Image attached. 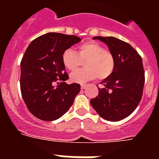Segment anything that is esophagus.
I'll use <instances>...</instances> for the list:
<instances>
[{
    "mask_svg": "<svg viewBox=\"0 0 159 159\" xmlns=\"http://www.w3.org/2000/svg\"><path fill=\"white\" fill-rule=\"evenodd\" d=\"M87 87V85L86 84H82L81 85V88H82V90H84L85 89V87Z\"/></svg>",
    "mask_w": 159,
    "mask_h": 159,
    "instance_id": "1",
    "label": "esophagus"
}]
</instances>
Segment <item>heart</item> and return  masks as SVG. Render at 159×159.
Wrapping results in <instances>:
<instances>
[{
	"label": "heart",
	"instance_id": "obj_1",
	"mask_svg": "<svg viewBox=\"0 0 159 159\" xmlns=\"http://www.w3.org/2000/svg\"><path fill=\"white\" fill-rule=\"evenodd\" d=\"M84 61L87 67L72 73V82L83 83L97 77L104 80L113 73L116 67L114 55L96 42H88L80 45L77 53L71 48H67L62 53V64L70 72L77 71Z\"/></svg>",
	"mask_w": 159,
	"mask_h": 159
}]
</instances>
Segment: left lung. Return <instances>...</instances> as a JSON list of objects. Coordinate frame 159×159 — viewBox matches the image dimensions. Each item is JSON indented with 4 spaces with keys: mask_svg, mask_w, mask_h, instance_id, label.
Segmentation results:
<instances>
[{
    "mask_svg": "<svg viewBox=\"0 0 159 159\" xmlns=\"http://www.w3.org/2000/svg\"><path fill=\"white\" fill-rule=\"evenodd\" d=\"M115 57L113 73L102 82L99 94L91 100L98 115L109 121H119L129 116L139 104L143 96L144 70L142 57L134 48L115 37L97 36Z\"/></svg>",
    "mask_w": 159,
    "mask_h": 159,
    "instance_id": "8db88e82",
    "label": "left lung"
}]
</instances>
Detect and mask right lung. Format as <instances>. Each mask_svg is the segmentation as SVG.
Segmentation results:
<instances>
[{"mask_svg":"<svg viewBox=\"0 0 159 159\" xmlns=\"http://www.w3.org/2000/svg\"><path fill=\"white\" fill-rule=\"evenodd\" d=\"M81 41L79 37L48 33L33 40L20 62V91L32 115L53 121L73 104L81 86L67 84L68 75L62 62V53Z\"/></svg>","mask_w":159,"mask_h":159,"instance_id":"1","label":"right lung"}]
</instances>
